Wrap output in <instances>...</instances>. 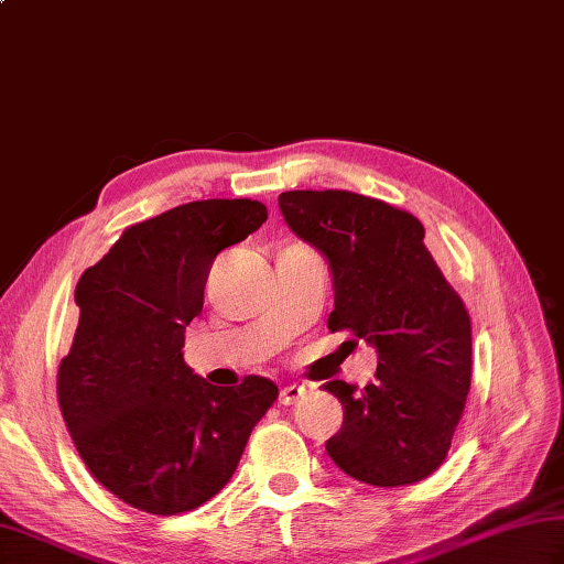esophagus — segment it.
I'll return each instance as SVG.
<instances>
[{
  "label": "esophagus",
  "mask_w": 564,
  "mask_h": 564,
  "mask_svg": "<svg viewBox=\"0 0 564 564\" xmlns=\"http://www.w3.org/2000/svg\"><path fill=\"white\" fill-rule=\"evenodd\" d=\"M305 394V388L303 386H285L283 390H281V404H295L297 400H301Z\"/></svg>",
  "instance_id": "34e87169"
}]
</instances>
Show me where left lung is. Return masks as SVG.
I'll return each mask as SVG.
<instances>
[{
    "label": "left lung",
    "instance_id": "left-lung-1",
    "mask_svg": "<svg viewBox=\"0 0 564 564\" xmlns=\"http://www.w3.org/2000/svg\"><path fill=\"white\" fill-rule=\"evenodd\" d=\"M291 230L327 257L334 275L329 332L378 351L376 380L356 390L329 380L344 404L329 458L358 482L400 487L446 460L473 376L470 315L424 245L412 213L351 191H285Z\"/></svg>",
    "mask_w": 564,
    "mask_h": 564
}]
</instances>
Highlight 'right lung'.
I'll use <instances>...</instances> for the list:
<instances>
[{"label": "right lung", "mask_w": 564, "mask_h": 564, "mask_svg": "<svg viewBox=\"0 0 564 564\" xmlns=\"http://www.w3.org/2000/svg\"><path fill=\"white\" fill-rule=\"evenodd\" d=\"M267 215L251 198L184 203L126 227L82 273L57 404L87 470L133 509L174 517L218 495L279 398L261 376L210 386L182 354L213 259Z\"/></svg>", "instance_id": "1"}]
</instances>
